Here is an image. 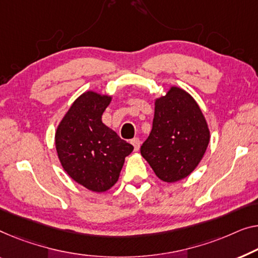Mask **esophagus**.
<instances>
[{
	"mask_svg": "<svg viewBox=\"0 0 258 258\" xmlns=\"http://www.w3.org/2000/svg\"><path fill=\"white\" fill-rule=\"evenodd\" d=\"M131 144L134 146V151H139L140 146H141V141L139 138H134V139L131 140Z\"/></svg>",
	"mask_w": 258,
	"mask_h": 258,
	"instance_id": "34e87169",
	"label": "esophagus"
}]
</instances>
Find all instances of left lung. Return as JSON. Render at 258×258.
<instances>
[{
  "label": "left lung",
  "instance_id": "8db88e82",
  "mask_svg": "<svg viewBox=\"0 0 258 258\" xmlns=\"http://www.w3.org/2000/svg\"><path fill=\"white\" fill-rule=\"evenodd\" d=\"M210 141V131L199 106L186 91L172 87L156 99L153 128L140 152L155 175L174 183L198 166Z\"/></svg>",
  "mask_w": 258,
  "mask_h": 258
}]
</instances>
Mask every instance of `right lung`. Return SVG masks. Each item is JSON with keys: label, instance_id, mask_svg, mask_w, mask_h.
<instances>
[{"label": "right lung", "instance_id": "add662e5", "mask_svg": "<svg viewBox=\"0 0 258 258\" xmlns=\"http://www.w3.org/2000/svg\"><path fill=\"white\" fill-rule=\"evenodd\" d=\"M111 97L84 92L73 103L55 133L59 160L71 177L87 189L104 192L114 185L133 146L102 121Z\"/></svg>", "mask_w": 258, "mask_h": 258}]
</instances>
